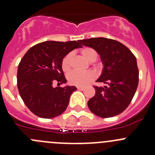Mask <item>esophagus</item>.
Segmentation results:
<instances>
[{
  "label": "esophagus",
  "instance_id": "obj_1",
  "mask_svg": "<svg viewBox=\"0 0 155 155\" xmlns=\"http://www.w3.org/2000/svg\"><path fill=\"white\" fill-rule=\"evenodd\" d=\"M77 89H78V90H79V91H83L84 89H85V87L79 86V87H77Z\"/></svg>",
  "mask_w": 155,
  "mask_h": 155
}]
</instances>
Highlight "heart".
I'll return each mask as SVG.
<instances>
[{"mask_svg":"<svg viewBox=\"0 0 155 155\" xmlns=\"http://www.w3.org/2000/svg\"><path fill=\"white\" fill-rule=\"evenodd\" d=\"M80 53L88 62H94L98 58V52L97 50L91 47H84L80 50ZM72 53H68L61 61V68L64 72L68 73L72 67ZM99 67H97V70H98ZM68 82L71 85H76V86H84L86 84L91 82L94 79V73L91 70L88 71L80 72L72 71L69 73L67 76Z\"/></svg>","mask_w":155,"mask_h":155,"instance_id":"heart-1","label":"heart"}]
</instances>
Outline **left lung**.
Returning <instances> with one entry per match:
<instances>
[{
  "mask_svg": "<svg viewBox=\"0 0 155 155\" xmlns=\"http://www.w3.org/2000/svg\"><path fill=\"white\" fill-rule=\"evenodd\" d=\"M79 42L97 50L104 66L97 82L106 85L94 86L96 93L87 102L89 109L101 118L119 115L130 104L138 86L135 55L124 44L112 39L97 37Z\"/></svg>",
  "mask_w": 155,
  "mask_h": 155,
  "instance_id": "8db88e82",
  "label": "left lung"
}]
</instances>
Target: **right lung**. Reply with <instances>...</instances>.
<instances>
[{"instance_id": "add662e5", "label": "right lung", "mask_w": 155, "mask_h": 155, "mask_svg": "<svg viewBox=\"0 0 155 155\" xmlns=\"http://www.w3.org/2000/svg\"><path fill=\"white\" fill-rule=\"evenodd\" d=\"M79 40L46 41L32 46L21 58L17 72V86L21 99L37 116L52 118L66 110L75 86L53 87V82L66 83L61 68L63 58L82 47Z\"/></svg>"}]
</instances>
